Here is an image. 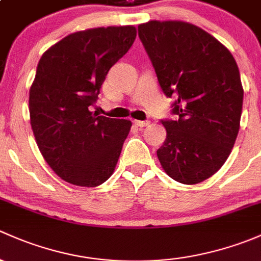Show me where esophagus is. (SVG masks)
<instances>
[{
	"mask_svg": "<svg viewBox=\"0 0 261 261\" xmlns=\"http://www.w3.org/2000/svg\"><path fill=\"white\" fill-rule=\"evenodd\" d=\"M134 124L137 125V127H147V125H149V122L148 120H134Z\"/></svg>",
	"mask_w": 261,
	"mask_h": 261,
	"instance_id": "1",
	"label": "esophagus"
}]
</instances>
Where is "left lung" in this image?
I'll return each instance as SVG.
<instances>
[{
    "instance_id": "8db88e82",
    "label": "left lung",
    "mask_w": 261,
    "mask_h": 261,
    "mask_svg": "<svg viewBox=\"0 0 261 261\" xmlns=\"http://www.w3.org/2000/svg\"><path fill=\"white\" fill-rule=\"evenodd\" d=\"M138 36L176 120H161L167 137L157 150L174 181L196 185L216 173L231 153L243 109L238 64L219 40L184 21H149Z\"/></svg>"
}]
</instances>
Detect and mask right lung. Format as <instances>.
<instances>
[{"label": "right lung", "instance_id": "right-lung-1", "mask_svg": "<svg viewBox=\"0 0 261 261\" xmlns=\"http://www.w3.org/2000/svg\"><path fill=\"white\" fill-rule=\"evenodd\" d=\"M136 36L134 26L77 31L40 59L29 98L32 132L47 165L69 184L95 187L114 172L132 122L90 108Z\"/></svg>", "mask_w": 261, "mask_h": 261}]
</instances>
